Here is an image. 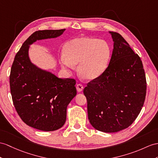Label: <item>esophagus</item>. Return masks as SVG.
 Listing matches in <instances>:
<instances>
[{
	"mask_svg": "<svg viewBox=\"0 0 158 158\" xmlns=\"http://www.w3.org/2000/svg\"><path fill=\"white\" fill-rule=\"evenodd\" d=\"M83 88H84V87L81 84H78L76 85V90L78 92H82L83 90Z\"/></svg>",
	"mask_w": 158,
	"mask_h": 158,
	"instance_id": "34e87169",
	"label": "esophagus"
}]
</instances>
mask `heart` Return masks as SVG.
Segmentation results:
<instances>
[{
  "label": "heart",
  "mask_w": 158,
  "mask_h": 158,
  "mask_svg": "<svg viewBox=\"0 0 158 158\" xmlns=\"http://www.w3.org/2000/svg\"><path fill=\"white\" fill-rule=\"evenodd\" d=\"M64 56L61 57V65L68 70L75 68L84 80H93L106 70L110 59V49L105 41L97 38H76L65 45Z\"/></svg>",
  "instance_id": "b5f03b06"
}]
</instances>
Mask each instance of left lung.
I'll list each match as a JSON object with an SVG mask.
<instances>
[{
  "label": "left lung",
  "instance_id": "obj_1",
  "mask_svg": "<svg viewBox=\"0 0 158 158\" xmlns=\"http://www.w3.org/2000/svg\"><path fill=\"white\" fill-rule=\"evenodd\" d=\"M114 41L106 70L84 88L88 116L94 129L114 133L127 128L143 106L147 83L143 64L120 34L109 31Z\"/></svg>",
  "mask_w": 158,
  "mask_h": 158
}]
</instances>
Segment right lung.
<instances>
[{
  "label": "right lung",
  "mask_w": 158,
  "mask_h": 158,
  "mask_svg": "<svg viewBox=\"0 0 158 158\" xmlns=\"http://www.w3.org/2000/svg\"><path fill=\"white\" fill-rule=\"evenodd\" d=\"M65 30L34 32L17 53L10 70V93L18 114L25 124L44 131L64 125L67 106L76 95V80L38 68L29 59V49L37 40L56 38Z\"/></svg>",
  "instance_id": "add662e5"
}]
</instances>
